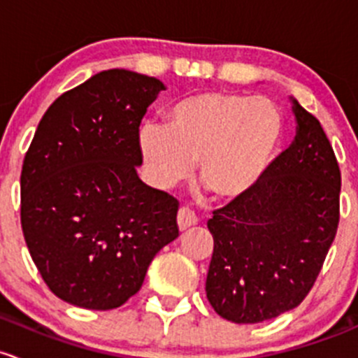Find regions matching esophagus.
<instances>
[{
    "mask_svg": "<svg viewBox=\"0 0 358 358\" xmlns=\"http://www.w3.org/2000/svg\"><path fill=\"white\" fill-rule=\"evenodd\" d=\"M196 222H198L196 215H194V213L191 212L189 208H186V206H182V208H179V212H178V226H179V231L189 229V227L196 226Z\"/></svg>",
    "mask_w": 358,
    "mask_h": 358,
    "instance_id": "1",
    "label": "esophagus"
}]
</instances>
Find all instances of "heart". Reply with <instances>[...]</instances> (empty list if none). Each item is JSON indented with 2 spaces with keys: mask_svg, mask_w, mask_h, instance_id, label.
Instances as JSON below:
<instances>
[{
  "mask_svg": "<svg viewBox=\"0 0 358 358\" xmlns=\"http://www.w3.org/2000/svg\"><path fill=\"white\" fill-rule=\"evenodd\" d=\"M285 124L272 101L262 96L203 91L179 99L169 108L167 124L139 129L148 178L171 189L193 174L217 200L248 194L274 164Z\"/></svg>",
  "mask_w": 358,
  "mask_h": 358,
  "instance_id": "b5f03b06",
  "label": "heart"
}]
</instances>
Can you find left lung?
Instances as JSON below:
<instances>
[{"label": "left lung", "instance_id": "8db88e82", "mask_svg": "<svg viewBox=\"0 0 358 358\" xmlns=\"http://www.w3.org/2000/svg\"><path fill=\"white\" fill-rule=\"evenodd\" d=\"M293 103L296 134L267 174L206 222L213 255L206 298L236 324L298 307L314 286L340 222L341 174L322 125Z\"/></svg>", "mask_w": 358, "mask_h": 358}]
</instances>
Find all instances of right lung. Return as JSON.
I'll return each instance as SVG.
<instances>
[{"instance_id":"add662e5","label":"right lung","mask_w":358,"mask_h":358,"mask_svg":"<svg viewBox=\"0 0 358 358\" xmlns=\"http://www.w3.org/2000/svg\"><path fill=\"white\" fill-rule=\"evenodd\" d=\"M165 84L103 70L53 101L20 176V220L39 274L60 300L124 305L179 236L178 200L146 186L139 124Z\"/></svg>"}]
</instances>
